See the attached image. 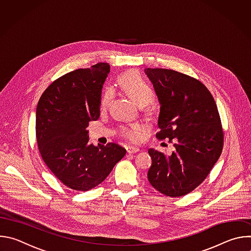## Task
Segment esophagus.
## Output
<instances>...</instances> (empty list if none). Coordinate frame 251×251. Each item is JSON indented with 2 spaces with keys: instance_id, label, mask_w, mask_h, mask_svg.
Instances as JSON below:
<instances>
[{
  "instance_id": "34e87169",
  "label": "esophagus",
  "mask_w": 251,
  "mask_h": 251,
  "mask_svg": "<svg viewBox=\"0 0 251 251\" xmlns=\"http://www.w3.org/2000/svg\"><path fill=\"white\" fill-rule=\"evenodd\" d=\"M140 150L138 148H134V147H128L127 148V153L128 154H135L138 153Z\"/></svg>"
}]
</instances>
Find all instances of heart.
<instances>
[{
  "label": "heart",
  "instance_id": "b5f03b06",
  "mask_svg": "<svg viewBox=\"0 0 251 251\" xmlns=\"http://www.w3.org/2000/svg\"><path fill=\"white\" fill-rule=\"evenodd\" d=\"M119 84L123 91L140 105L143 110L149 114H155L157 105L153 101L155 92L151 85L143 79L135 70H129L119 77ZM114 95L112 88H106L100 99V107L105 109L109 105ZM143 126L140 124H133L131 126H123L120 128V135L130 142H137L140 139Z\"/></svg>",
  "mask_w": 251,
  "mask_h": 251
}]
</instances>
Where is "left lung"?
<instances>
[{
    "mask_svg": "<svg viewBox=\"0 0 251 251\" xmlns=\"http://www.w3.org/2000/svg\"><path fill=\"white\" fill-rule=\"evenodd\" d=\"M161 103L159 140L169 138L171 156L149 149L148 180L161 194L177 198L198 188L224 148V131L211 93L197 78L166 68H147Z\"/></svg>",
    "mask_w": 251,
    "mask_h": 251,
    "instance_id": "8db88e82",
    "label": "left lung"
}]
</instances>
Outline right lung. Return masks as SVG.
<instances>
[{
    "label": "right lung",
    "instance_id": "add662e5",
    "mask_svg": "<svg viewBox=\"0 0 251 251\" xmlns=\"http://www.w3.org/2000/svg\"><path fill=\"white\" fill-rule=\"evenodd\" d=\"M108 63L79 68L55 79L42 94L35 114V136L41 156L67 188L85 192L101 184L126 150L115 143L88 144L86 128L99 118Z\"/></svg>",
    "mask_w": 251,
    "mask_h": 251
}]
</instances>
